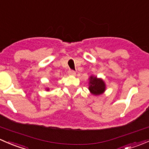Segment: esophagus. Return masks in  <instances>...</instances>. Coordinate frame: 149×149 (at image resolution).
Instances as JSON below:
<instances>
[{"mask_svg":"<svg viewBox=\"0 0 149 149\" xmlns=\"http://www.w3.org/2000/svg\"><path fill=\"white\" fill-rule=\"evenodd\" d=\"M68 73L69 76H76V72H75L74 70H68Z\"/></svg>","mask_w":149,"mask_h":149,"instance_id":"esophagus-1","label":"esophagus"}]
</instances>
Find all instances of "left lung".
I'll return each mask as SVG.
<instances>
[{
	"label": "left lung",
	"instance_id": "8db88e82",
	"mask_svg": "<svg viewBox=\"0 0 149 149\" xmlns=\"http://www.w3.org/2000/svg\"><path fill=\"white\" fill-rule=\"evenodd\" d=\"M106 88L104 81L102 79H98L96 76H90L88 90L94 95H100L103 94Z\"/></svg>",
	"mask_w": 149,
	"mask_h": 149
}]
</instances>
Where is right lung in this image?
I'll return each instance as SVG.
<instances>
[{"mask_svg":"<svg viewBox=\"0 0 149 149\" xmlns=\"http://www.w3.org/2000/svg\"><path fill=\"white\" fill-rule=\"evenodd\" d=\"M47 91H48V90H49V88H47Z\"/></svg>","mask_w":149,"mask_h":149,"instance_id":"right-lung-1","label":"right lung"}]
</instances>
